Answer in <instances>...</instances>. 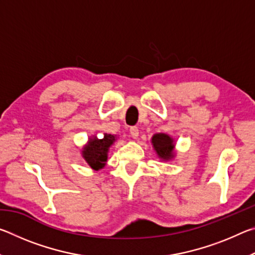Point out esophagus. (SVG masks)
<instances>
[{
  "instance_id": "1",
  "label": "esophagus",
  "mask_w": 255,
  "mask_h": 255,
  "mask_svg": "<svg viewBox=\"0 0 255 255\" xmlns=\"http://www.w3.org/2000/svg\"><path fill=\"white\" fill-rule=\"evenodd\" d=\"M129 131H130V136L133 138V139H136L138 135H139V130H138L137 127H131Z\"/></svg>"
}]
</instances>
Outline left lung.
Here are the masks:
<instances>
[{
	"instance_id": "obj_1",
	"label": "left lung",
	"mask_w": 255,
	"mask_h": 255,
	"mask_svg": "<svg viewBox=\"0 0 255 255\" xmlns=\"http://www.w3.org/2000/svg\"><path fill=\"white\" fill-rule=\"evenodd\" d=\"M153 148L161 161H172L175 157V140L173 137L164 132L154 133L150 138Z\"/></svg>"
}]
</instances>
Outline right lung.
Wrapping results in <instances>:
<instances>
[{
	"label": "right lung",
	"mask_w": 255,
	"mask_h": 255,
	"mask_svg": "<svg viewBox=\"0 0 255 255\" xmlns=\"http://www.w3.org/2000/svg\"><path fill=\"white\" fill-rule=\"evenodd\" d=\"M117 135L112 133H103V136L100 137L96 135L89 137L86 144L81 148V155L91 169L99 171L106 166L108 153L117 140Z\"/></svg>",
	"instance_id": "obj_1"
}]
</instances>
